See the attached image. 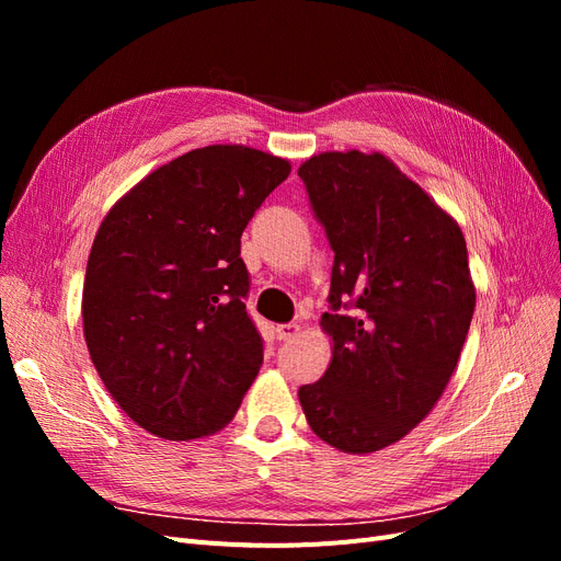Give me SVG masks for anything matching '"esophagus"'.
<instances>
[{"mask_svg":"<svg viewBox=\"0 0 561 561\" xmlns=\"http://www.w3.org/2000/svg\"><path fill=\"white\" fill-rule=\"evenodd\" d=\"M299 332H301L299 322H285V325L276 328V334H278L280 342H290V339H295Z\"/></svg>","mask_w":561,"mask_h":561,"instance_id":"1","label":"esophagus"}]
</instances>
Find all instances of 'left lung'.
I'll list each match as a JSON object with an SVG mask.
<instances>
[{
    "label": "left lung",
    "mask_w": 561,
    "mask_h": 561,
    "mask_svg": "<svg viewBox=\"0 0 561 561\" xmlns=\"http://www.w3.org/2000/svg\"><path fill=\"white\" fill-rule=\"evenodd\" d=\"M297 173L334 250V313L320 318L332 360L299 402L322 443L371 454L431 414L461 358L474 311L466 239L381 151H320Z\"/></svg>",
    "instance_id": "left-lung-1"
}]
</instances>
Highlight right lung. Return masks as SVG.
I'll use <instances>...</instances> for the list:
<instances>
[{
    "label": "right lung",
    "mask_w": 561,
    "mask_h": 561,
    "mask_svg": "<svg viewBox=\"0 0 561 561\" xmlns=\"http://www.w3.org/2000/svg\"><path fill=\"white\" fill-rule=\"evenodd\" d=\"M287 159L208 145L163 163L100 225L83 278V339L107 393L147 433L222 431L262 365L241 233L290 175Z\"/></svg>",
    "instance_id": "1"
}]
</instances>
